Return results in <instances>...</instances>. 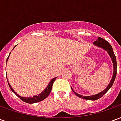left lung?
<instances>
[{"instance_id":"1","label":"left lung","mask_w":121,"mask_h":121,"mask_svg":"<svg viewBox=\"0 0 121 121\" xmlns=\"http://www.w3.org/2000/svg\"><path fill=\"white\" fill-rule=\"evenodd\" d=\"M93 44L97 46V47H99L102 48L103 49L106 50L108 53L109 54V56H110V58L112 59V62H113V76H112V80H111L109 85L106 88L104 89V91H101L100 93L96 94V95H92V96H82V95H79L78 93H76V92L72 89L76 96H78L80 98H82V99H86V100H96L97 99L101 98L102 96H103L104 94L106 93L107 91H108L112 87L113 84L115 80L116 75H117V60H116V57H115L114 53H113V48H112V47L111 46V45L107 41H106L104 39H102L101 37H98L97 40H96L95 41H94Z\"/></svg>"}]
</instances>
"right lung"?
<instances>
[{"label":"right lung","mask_w":121,"mask_h":121,"mask_svg":"<svg viewBox=\"0 0 121 121\" xmlns=\"http://www.w3.org/2000/svg\"><path fill=\"white\" fill-rule=\"evenodd\" d=\"M15 47H16V46H15ZM9 56L7 58V61L8 60V58H9ZM56 78H57V77H55V78H54L52 79L50 81V82H49V84H48V86L46 87V89H45L44 91H43V92H41L40 94H39L38 95H35V96H32V97H23V96H21L20 95H19L18 94H17L15 93V91L13 89V88H12V86H11V85H10L9 83H8V85H9V87H10L11 90H12V91H13V93H14L20 99H21L22 101L25 102H26V103H28V104H33V103H36V102H38L42 101V100H43L44 99H46V98L49 95L50 91L52 90V87L53 84H54V81H55V80Z\"/></svg>","instance_id":"1"}]
</instances>
